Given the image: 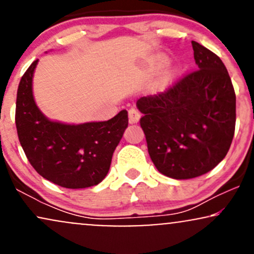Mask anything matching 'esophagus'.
I'll return each instance as SVG.
<instances>
[{"instance_id":"34e87169","label":"esophagus","mask_w":254,"mask_h":254,"mask_svg":"<svg viewBox=\"0 0 254 254\" xmlns=\"http://www.w3.org/2000/svg\"><path fill=\"white\" fill-rule=\"evenodd\" d=\"M139 118H141V113H139V111L136 109V107H131L129 110V122L131 124H135L137 122L139 121Z\"/></svg>"}]
</instances>
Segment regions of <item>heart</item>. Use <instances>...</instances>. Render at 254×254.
I'll return each mask as SVG.
<instances>
[{
    "label": "heart",
    "instance_id": "obj_1",
    "mask_svg": "<svg viewBox=\"0 0 254 254\" xmlns=\"http://www.w3.org/2000/svg\"><path fill=\"white\" fill-rule=\"evenodd\" d=\"M167 62V58L166 57H160L159 58V64H162V63H166Z\"/></svg>",
    "mask_w": 254,
    "mask_h": 254
}]
</instances>
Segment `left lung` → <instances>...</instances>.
<instances>
[{
	"mask_svg": "<svg viewBox=\"0 0 254 254\" xmlns=\"http://www.w3.org/2000/svg\"><path fill=\"white\" fill-rule=\"evenodd\" d=\"M197 70L137 100L148 153L160 173L191 179L216 167L235 130V92L221 58L192 42Z\"/></svg>",
	"mask_w": 254,
	"mask_h": 254,
	"instance_id": "1",
	"label": "left lung"
}]
</instances>
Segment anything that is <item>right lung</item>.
Instances as JSON below:
<instances>
[{
  "label": "right lung",
  "instance_id": "1",
  "mask_svg": "<svg viewBox=\"0 0 254 254\" xmlns=\"http://www.w3.org/2000/svg\"><path fill=\"white\" fill-rule=\"evenodd\" d=\"M31 64L19 83L15 124L20 144L38 173L66 189L98 185L109 173L113 151L127 127V112L121 111L106 122L65 124L50 121L33 97Z\"/></svg>",
  "mask_w": 254,
  "mask_h": 254
}]
</instances>
